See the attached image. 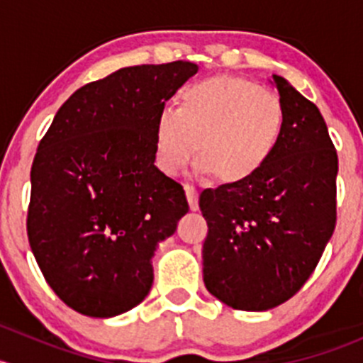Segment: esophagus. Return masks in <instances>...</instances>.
Here are the masks:
<instances>
[{"label":"esophagus","instance_id":"obj_1","mask_svg":"<svg viewBox=\"0 0 363 363\" xmlns=\"http://www.w3.org/2000/svg\"><path fill=\"white\" fill-rule=\"evenodd\" d=\"M186 196H188V202H189V208L191 211H199V189L191 184H186Z\"/></svg>","mask_w":363,"mask_h":363}]
</instances>
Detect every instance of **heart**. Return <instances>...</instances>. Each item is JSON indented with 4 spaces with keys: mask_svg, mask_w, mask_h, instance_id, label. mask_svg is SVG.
I'll return each instance as SVG.
<instances>
[{
    "mask_svg": "<svg viewBox=\"0 0 363 363\" xmlns=\"http://www.w3.org/2000/svg\"><path fill=\"white\" fill-rule=\"evenodd\" d=\"M286 130V108L274 91L239 77L199 80L179 94V108H161L155 158L179 175L195 156L225 184H242L272 161Z\"/></svg>",
    "mask_w": 363,
    "mask_h": 363,
    "instance_id": "obj_1",
    "label": "heart"
}]
</instances>
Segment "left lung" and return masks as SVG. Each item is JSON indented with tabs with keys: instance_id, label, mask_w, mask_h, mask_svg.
<instances>
[{
	"instance_id": "obj_1",
	"label": "left lung",
	"mask_w": 363,
	"mask_h": 363,
	"mask_svg": "<svg viewBox=\"0 0 363 363\" xmlns=\"http://www.w3.org/2000/svg\"><path fill=\"white\" fill-rule=\"evenodd\" d=\"M286 130L272 161L242 184L200 195L208 232L203 283L239 311L290 300L316 269L337 221L339 161L316 105L274 75Z\"/></svg>"
}]
</instances>
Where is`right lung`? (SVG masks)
<instances>
[{
  "mask_svg": "<svg viewBox=\"0 0 363 363\" xmlns=\"http://www.w3.org/2000/svg\"><path fill=\"white\" fill-rule=\"evenodd\" d=\"M189 61L121 68L61 105L31 167L28 239L68 307L112 318L152 286L156 246L188 212L184 189L155 167V124L195 73Z\"/></svg>",
  "mask_w": 363,
  "mask_h": 363,
  "instance_id": "right-lung-1",
  "label": "right lung"
}]
</instances>
